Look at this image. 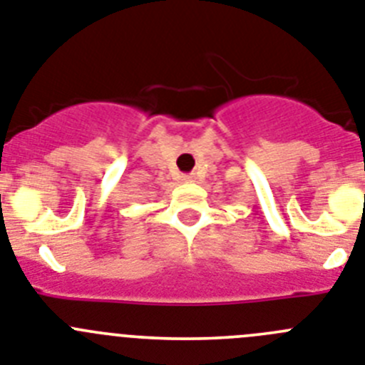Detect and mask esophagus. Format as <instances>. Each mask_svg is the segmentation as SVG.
I'll use <instances>...</instances> for the list:
<instances>
[{
  "instance_id": "esophagus-1",
  "label": "esophagus",
  "mask_w": 365,
  "mask_h": 365,
  "mask_svg": "<svg viewBox=\"0 0 365 365\" xmlns=\"http://www.w3.org/2000/svg\"><path fill=\"white\" fill-rule=\"evenodd\" d=\"M182 180H185V182H190V180H193V175H182Z\"/></svg>"
}]
</instances>
